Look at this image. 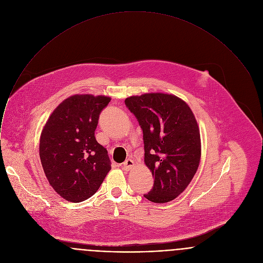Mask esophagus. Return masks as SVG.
Segmentation results:
<instances>
[{
  "instance_id": "obj_1",
  "label": "esophagus",
  "mask_w": 263,
  "mask_h": 263,
  "mask_svg": "<svg viewBox=\"0 0 263 263\" xmlns=\"http://www.w3.org/2000/svg\"><path fill=\"white\" fill-rule=\"evenodd\" d=\"M135 166V162L134 160L132 159H126L123 163H122V167L125 170V171H129L130 168H133Z\"/></svg>"
}]
</instances>
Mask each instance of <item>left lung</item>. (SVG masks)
<instances>
[{
	"label": "left lung",
	"instance_id": "obj_1",
	"mask_svg": "<svg viewBox=\"0 0 263 263\" xmlns=\"http://www.w3.org/2000/svg\"><path fill=\"white\" fill-rule=\"evenodd\" d=\"M125 106L142 130L145 163L154 185L144 197L166 203L181 194L196 174L201 157L196 118L181 99L162 92L126 98Z\"/></svg>",
	"mask_w": 263,
	"mask_h": 263
}]
</instances>
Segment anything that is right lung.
Here are the masks:
<instances>
[{"label":"right lung","mask_w":263,"mask_h":263,"mask_svg":"<svg viewBox=\"0 0 263 263\" xmlns=\"http://www.w3.org/2000/svg\"><path fill=\"white\" fill-rule=\"evenodd\" d=\"M109 97L74 95L51 114L40 140V158L53 189L79 203L91 197L111 170L106 148L95 138Z\"/></svg>","instance_id":"obj_1"}]
</instances>
